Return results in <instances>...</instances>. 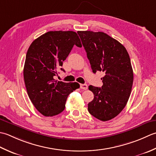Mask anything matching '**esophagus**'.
Returning a JSON list of instances; mask_svg holds the SVG:
<instances>
[{
    "label": "esophagus",
    "mask_w": 156,
    "mask_h": 156,
    "mask_svg": "<svg viewBox=\"0 0 156 156\" xmlns=\"http://www.w3.org/2000/svg\"><path fill=\"white\" fill-rule=\"evenodd\" d=\"M87 87H88V86L87 84H80V88L82 89V90H87Z\"/></svg>",
    "instance_id": "1"
}]
</instances>
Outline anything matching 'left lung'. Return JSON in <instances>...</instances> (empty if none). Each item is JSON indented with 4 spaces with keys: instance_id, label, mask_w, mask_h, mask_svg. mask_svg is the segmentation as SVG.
<instances>
[{
    "instance_id": "left-lung-1",
    "label": "left lung",
    "mask_w": 156,
    "mask_h": 156,
    "mask_svg": "<svg viewBox=\"0 0 156 156\" xmlns=\"http://www.w3.org/2000/svg\"><path fill=\"white\" fill-rule=\"evenodd\" d=\"M94 73H104L101 87L89 86L94 100L88 111L101 121L114 119L125 107L131 93L133 71L126 48L119 41L101 31H79Z\"/></svg>"
}]
</instances>
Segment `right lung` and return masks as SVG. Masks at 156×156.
<instances>
[{"instance_id":"obj_1","label":"right lung","mask_w":156,"mask_h":156,"mask_svg":"<svg viewBox=\"0 0 156 156\" xmlns=\"http://www.w3.org/2000/svg\"><path fill=\"white\" fill-rule=\"evenodd\" d=\"M74 45L82 47L75 31H50L35 40L28 48L23 69L25 87L31 102L44 116L62 112L69 95L80 87L77 82L55 79L57 69Z\"/></svg>"}]
</instances>
